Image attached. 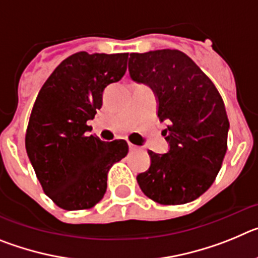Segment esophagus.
I'll list each match as a JSON object with an SVG mask.
<instances>
[{
	"mask_svg": "<svg viewBox=\"0 0 258 258\" xmlns=\"http://www.w3.org/2000/svg\"><path fill=\"white\" fill-rule=\"evenodd\" d=\"M140 149H141L140 146H136L133 145V143L129 142V150H131V151H137V150H140Z\"/></svg>",
	"mask_w": 258,
	"mask_h": 258,
	"instance_id": "34e87169",
	"label": "esophagus"
}]
</instances>
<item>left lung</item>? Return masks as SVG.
Here are the masks:
<instances>
[{
    "mask_svg": "<svg viewBox=\"0 0 258 258\" xmlns=\"http://www.w3.org/2000/svg\"><path fill=\"white\" fill-rule=\"evenodd\" d=\"M131 77L151 86L157 116L166 120L164 155L149 151L151 165L137 175L146 197L163 206L198 199L217 177L227 150L229 118L222 97L195 61L175 49L132 52Z\"/></svg>",
    "mask_w": 258,
    "mask_h": 258,
    "instance_id": "left-lung-1",
    "label": "left lung"
}]
</instances>
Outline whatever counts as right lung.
I'll return each mask as SVG.
<instances>
[{
    "instance_id": "1",
    "label": "right lung",
    "mask_w": 258,
    "mask_h": 258,
    "mask_svg": "<svg viewBox=\"0 0 258 258\" xmlns=\"http://www.w3.org/2000/svg\"><path fill=\"white\" fill-rule=\"evenodd\" d=\"M127 52L80 51L54 70L36 98L26 132V150L42 190L66 211L101 202L107 173L126 156L124 140L88 136L89 120L102 107L104 89L126 72Z\"/></svg>"
}]
</instances>
